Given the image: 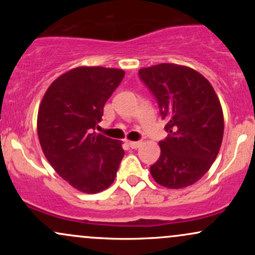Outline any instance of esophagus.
<instances>
[{
  "label": "esophagus",
  "instance_id": "1",
  "mask_svg": "<svg viewBox=\"0 0 255 255\" xmlns=\"http://www.w3.org/2000/svg\"><path fill=\"white\" fill-rule=\"evenodd\" d=\"M141 144V141H128V145H129L131 148H137Z\"/></svg>",
  "mask_w": 255,
  "mask_h": 255
}]
</instances>
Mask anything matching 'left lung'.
Returning a JSON list of instances; mask_svg holds the SVG:
<instances>
[{"label": "left lung", "instance_id": "8db88e82", "mask_svg": "<svg viewBox=\"0 0 255 255\" xmlns=\"http://www.w3.org/2000/svg\"><path fill=\"white\" fill-rule=\"evenodd\" d=\"M139 77L157 98L168 131L150 166L152 177L166 188L192 186L209 171L221 148V102L210 81L189 67L160 63L141 68Z\"/></svg>", "mask_w": 255, "mask_h": 255}]
</instances>
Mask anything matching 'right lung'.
I'll list each match as a JSON object with an SVG mask.
<instances>
[{
	"mask_svg": "<svg viewBox=\"0 0 255 255\" xmlns=\"http://www.w3.org/2000/svg\"><path fill=\"white\" fill-rule=\"evenodd\" d=\"M125 71L77 67L51 83L38 109L37 131L44 156L78 191L95 194L116 177L125 156L122 141L95 131L103 108Z\"/></svg>",
	"mask_w": 255,
	"mask_h": 255,
	"instance_id": "right-lung-1",
	"label": "right lung"
}]
</instances>
